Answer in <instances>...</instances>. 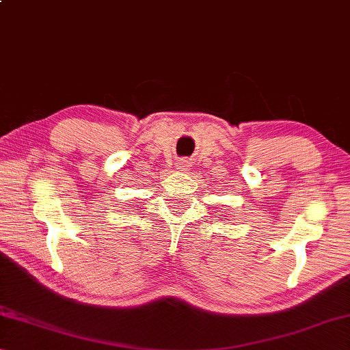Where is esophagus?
Wrapping results in <instances>:
<instances>
[{"instance_id": "34e87169", "label": "esophagus", "mask_w": 350, "mask_h": 350, "mask_svg": "<svg viewBox=\"0 0 350 350\" xmlns=\"http://www.w3.org/2000/svg\"><path fill=\"white\" fill-rule=\"evenodd\" d=\"M177 166H179L180 170H188V168H190V162H188L187 159H180L179 165H177Z\"/></svg>"}]
</instances>
